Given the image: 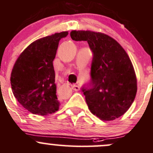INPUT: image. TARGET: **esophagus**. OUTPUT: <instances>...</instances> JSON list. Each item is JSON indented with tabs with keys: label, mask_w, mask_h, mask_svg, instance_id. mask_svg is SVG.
<instances>
[{
	"label": "esophagus",
	"mask_w": 153,
	"mask_h": 153,
	"mask_svg": "<svg viewBox=\"0 0 153 153\" xmlns=\"http://www.w3.org/2000/svg\"><path fill=\"white\" fill-rule=\"evenodd\" d=\"M71 87H72V89H73L74 91H78L79 90V87L77 85H73Z\"/></svg>",
	"instance_id": "obj_1"
}]
</instances>
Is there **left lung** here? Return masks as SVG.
<instances>
[{
  "label": "left lung",
  "instance_id": "obj_1",
  "mask_svg": "<svg viewBox=\"0 0 153 153\" xmlns=\"http://www.w3.org/2000/svg\"><path fill=\"white\" fill-rule=\"evenodd\" d=\"M75 41H86L93 53L91 80L82 91L90 111L104 121L114 120L131 106L137 79L131 60L110 36L91 31H72Z\"/></svg>",
  "mask_w": 153,
  "mask_h": 153
}]
</instances>
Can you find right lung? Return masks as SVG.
<instances>
[{
  "label": "right lung",
  "mask_w": 153,
  "mask_h": 153,
  "mask_svg": "<svg viewBox=\"0 0 153 153\" xmlns=\"http://www.w3.org/2000/svg\"><path fill=\"white\" fill-rule=\"evenodd\" d=\"M68 31L55 33L31 43L19 56L11 74V85L19 103L33 114L58 111L53 61L59 40Z\"/></svg>",
  "instance_id": "obj_1"
}]
</instances>
